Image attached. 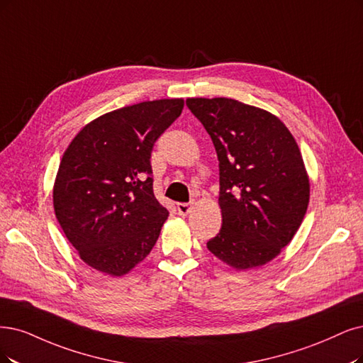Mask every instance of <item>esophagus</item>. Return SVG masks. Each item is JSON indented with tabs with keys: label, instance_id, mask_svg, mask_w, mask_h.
I'll return each instance as SVG.
<instances>
[{
	"label": "esophagus",
	"instance_id": "obj_1",
	"mask_svg": "<svg viewBox=\"0 0 363 363\" xmlns=\"http://www.w3.org/2000/svg\"><path fill=\"white\" fill-rule=\"evenodd\" d=\"M178 212L179 216H186V213H190L191 209H193V205L191 203H178Z\"/></svg>",
	"mask_w": 363,
	"mask_h": 363
}]
</instances>
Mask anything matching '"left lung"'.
I'll use <instances>...</instances> for the list:
<instances>
[{
    "mask_svg": "<svg viewBox=\"0 0 363 363\" xmlns=\"http://www.w3.org/2000/svg\"><path fill=\"white\" fill-rule=\"evenodd\" d=\"M216 146L223 224L208 250L235 269L277 257L310 202L299 146L272 113L232 99H189Z\"/></svg>",
    "mask_w": 363,
    "mask_h": 363,
    "instance_id": "1",
    "label": "left lung"
}]
</instances>
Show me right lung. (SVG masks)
Returning <instances> with one entry per match:
<instances>
[{"mask_svg": "<svg viewBox=\"0 0 363 363\" xmlns=\"http://www.w3.org/2000/svg\"><path fill=\"white\" fill-rule=\"evenodd\" d=\"M182 107V99H169L109 112L80 130L64 152L53 208L94 269L121 277L155 245L169 211L154 196L151 152Z\"/></svg>", "mask_w": 363, "mask_h": 363, "instance_id": "add662e5", "label": "right lung"}]
</instances>
